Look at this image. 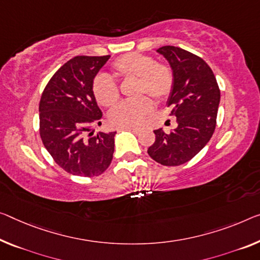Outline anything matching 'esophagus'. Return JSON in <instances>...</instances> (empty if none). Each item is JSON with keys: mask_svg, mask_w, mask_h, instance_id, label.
I'll return each mask as SVG.
<instances>
[{"mask_svg": "<svg viewBox=\"0 0 260 260\" xmlns=\"http://www.w3.org/2000/svg\"><path fill=\"white\" fill-rule=\"evenodd\" d=\"M121 129L129 130V131H131V133H134V134H138L139 133V130L137 129V127H121Z\"/></svg>", "mask_w": 260, "mask_h": 260, "instance_id": "34e87169", "label": "esophagus"}]
</instances>
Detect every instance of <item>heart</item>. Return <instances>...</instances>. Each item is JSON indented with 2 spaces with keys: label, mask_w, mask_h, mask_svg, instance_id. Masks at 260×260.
Returning <instances> with one entry per match:
<instances>
[{
  "label": "heart",
  "mask_w": 260,
  "mask_h": 260,
  "mask_svg": "<svg viewBox=\"0 0 260 260\" xmlns=\"http://www.w3.org/2000/svg\"><path fill=\"white\" fill-rule=\"evenodd\" d=\"M115 75L119 79H136L135 95L139 96L125 101L111 110L110 123L117 127H137L154 109L150 95L157 101L170 96L174 87V73L170 65L155 61L151 55L130 52L118 57L111 63ZM94 98L103 107H113L119 99L116 82L106 75H98L91 85Z\"/></svg>",
  "instance_id": "1"
}]
</instances>
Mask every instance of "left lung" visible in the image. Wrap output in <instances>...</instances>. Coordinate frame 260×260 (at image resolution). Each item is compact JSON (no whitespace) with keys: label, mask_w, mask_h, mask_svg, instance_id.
<instances>
[{"label":"left lung","mask_w":260,"mask_h":260,"mask_svg":"<svg viewBox=\"0 0 260 260\" xmlns=\"http://www.w3.org/2000/svg\"><path fill=\"white\" fill-rule=\"evenodd\" d=\"M158 52L169 60L174 73L167 107L177 117L178 126L170 134L154 130L155 141L147 153L161 165L179 166L194 158L210 141L221 91L213 71L199 55L171 45Z\"/></svg>","instance_id":"1"}]
</instances>
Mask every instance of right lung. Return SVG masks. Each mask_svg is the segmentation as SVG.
I'll list each match as a JSON object with an SVG mask.
<instances>
[{
  "label": "right lung",
  "instance_id": "obj_1",
  "mask_svg": "<svg viewBox=\"0 0 260 260\" xmlns=\"http://www.w3.org/2000/svg\"><path fill=\"white\" fill-rule=\"evenodd\" d=\"M110 55H77L50 79L39 101V135L53 160L78 177H98L113 160L116 133L86 134L101 125L91 85Z\"/></svg>",
  "mask_w": 260,
  "mask_h": 260
}]
</instances>
